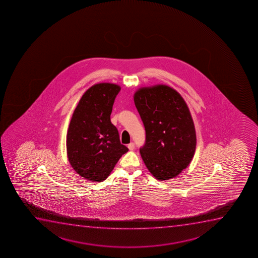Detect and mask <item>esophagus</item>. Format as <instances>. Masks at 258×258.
Wrapping results in <instances>:
<instances>
[{
  "label": "esophagus",
  "instance_id": "obj_1",
  "mask_svg": "<svg viewBox=\"0 0 258 258\" xmlns=\"http://www.w3.org/2000/svg\"><path fill=\"white\" fill-rule=\"evenodd\" d=\"M127 148H128V149H130L131 151H132V150H134V149H135V143H130V144L127 145Z\"/></svg>",
  "mask_w": 258,
  "mask_h": 258
}]
</instances>
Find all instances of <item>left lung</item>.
I'll use <instances>...</instances> for the list:
<instances>
[{
    "mask_svg": "<svg viewBox=\"0 0 258 258\" xmlns=\"http://www.w3.org/2000/svg\"><path fill=\"white\" fill-rule=\"evenodd\" d=\"M134 102L145 127V145L140 153L146 167L159 180L175 178L187 167L196 149L187 104L178 91L165 85L140 88Z\"/></svg>",
    "mask_w": 258,
    "mask_h": 258,
    "instance_id": "1",
    "label": "left lung"
}]
</instances>
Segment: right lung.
I'll return each instance as SVG.
<instances>
[{"instance_id": "add662e5", "label": "right lung", "mask_w": 258, "mask_h": 258, "mask_svg": "<svg viewBox=\"0 0 258 258\" xmlns=\"http://www.w3.org/2000/svg\"><path fill=\"white\" fill-rule=\"evenodd\" d=\"M120 90L119 85L110 83L92 85L80 98L71 119L67 157L78 174L91 181L106 179L121 155L128 151L110 121Z\"/></svg>"}]
</instances>
